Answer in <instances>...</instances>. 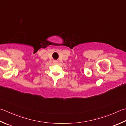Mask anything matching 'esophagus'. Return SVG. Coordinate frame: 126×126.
Returning <instances> with one entry per match:
<instances>
[{"mask_svg": "<svg viewBox=\"0 0 126 126\" xmlns=\"http://www.w3.org/2000/svg\"><path fill=\"white\" fill-rule=\"evenodd\" d=\"M58 62L57 61H54V63L55 64V65H56V64H58Z\"/></svg>", "mask_w": 126, "mask_h": 126, "instance_id": "1", "label": "esophagus"}]
</instances>
